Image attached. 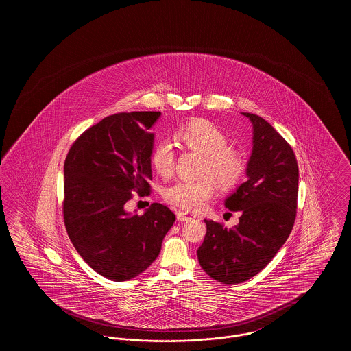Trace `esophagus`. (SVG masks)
<instances>
[{"instance_id":"34e87169","label":"esophagus","mask_w":351,"mask_h":351,"mask_svg":"<svg viewBox=\"0 0 351 351\" xmlns=\"http://www.w3.org/2000/svg\"><path fill=\"white\" fill-rule=\"evenodd\" d=\"M176 217L179 221H186V219H192V218H196V216L193 213H189V212H184V210H178L176 212Z\"/></svg>"}]
</instances>
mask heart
I'll list each match as a JSON object with an SVG mask.
<instances>
[{
  "label": "heart",
  "mask_w": 351,
  "mask_h": 351,
  "mask_svg": "<svg viewBox=\"0 0 351 351\" xmlns=\"http://www.w3.org/2000/svg\"><path fill=\"white\" fill-rule=\"evenodd\" d=\"M176 136L186 149L204 154L200 169L202 178L169 185L165 191V199L185 212H199L215 196L217 184L222 189H229L242 179L246 159L241 151L226 146V135L206 119L189 122ZM175 156L173 145L167 139L159 141L151 152V165L159 175L168 178L175 168Z\"/></svg>",
  "instance_id": "obj_1"
}]
</instances>
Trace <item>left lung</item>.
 <instances>
[{
	"instance_id": "8db88e82",
	"label": "left lung",
	"mask_w": 351,
	"mask_h": 351,
	"mask_svg": "<svg viewBox=\"0 0 351 351\" xmlns=\"http://www.w3.org/2000/svg\"><path fill=\"white\" fill-rule=\"evenodd\" d=\"M252 123L247 180L225 200L239 212L233 229L205 219L206 234L197 250L202 269L222 284L246 282L267 266L292 232L299 192L295 152L266 119L242 113Z\"/></svg>"
}]
</instances>
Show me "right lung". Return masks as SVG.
<instances>
[{
	"mask_svg": "<svg viewBox=\"0 0 351 351\" xmlns=\"http://www.w3.org/2000/svg\"><path fill=\"white\" fill-rule=\"evenodd\" d=\"M160 112L117 113L85 130L64 162L63 216L68 237L97 274L125 282L156 259L175 222L166 205L143 215L126 210L136 192L150 195V129Z\"/></svg>",
	"mask_w": 351,
	"mask_h": 351,
	"instance_id": "right-lung-1",
	"label": "right lung"
}]
</instances>
